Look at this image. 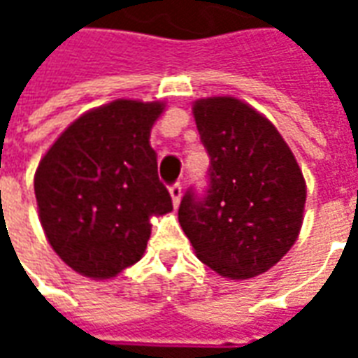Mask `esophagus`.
Here are the masks:
<instances>
[{
  "instance_id": "1",
  "label": "esophagus",
  "mask_w": 358,
  "mask_h": 358,
  "mask_svg": "<svg viewBox=\"0 0 358 358\" xmlns=\"http://www.w3.org/2000/svg\"><path fill=\"white\" fill-rule=\"evenodd\" d=\"M171 197L172 203H174V207H178L180 199H182V184H180V182H174L171 186Z\"/></svg>"
}]
</instances>
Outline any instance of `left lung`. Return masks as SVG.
Returning <instances> with one entry per match:
<instances>
[{"label":"left lung","mask_w":358,"mask_h":358,"mask_svg":"<svg viewBox=\"0 0 358 358\" xmlns=\"http://www.w3.org/2000/svg\"><path fill=\"white\" fill-rule=\"evenodd\" d=\"M194 117L210 163L205 192L192 186L180 201V226L220 276L263 274L299 236L307 197L299 164L268 118L236 97L199 99Z\"/></svg>","instance_id":"1"}]
</instances>
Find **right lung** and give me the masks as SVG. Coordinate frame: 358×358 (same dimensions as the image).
Segmentation results:
<instances>
[{"label":"right lung","mask_w":358,"mask_h":358,"mask_svg":"<svg viewBox=\"0 0 358 358\" xmlns=\"http://www.w3.org/2000/svg\"><path fill=\"white\" fill-rule=\"evenodd\" d=\"M163 103L117 99L59 136L34 176L43 232L71 268L110 278L145 251L151 215L172 210L149 132Z\"/></svg>","instance_id":"obj_1"}]
</instances>
